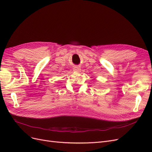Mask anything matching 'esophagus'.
Instances as JSON below:
<instances>
[{"label": "esophagus", "instance_id": "esophagus-1", "mask_svg": "<svg viewBox=\"0 0 152 152\" xmlns=\"http://www.w3.org/2000/svg\"><path fill=\"white\" fill-rule=\"evenodd\" d=\"M80 68H79V67H75L74 68H73V71H75V72H80Z\"/></svg>", "mask_w": 152, "mask_h": 152}]
</instances>
